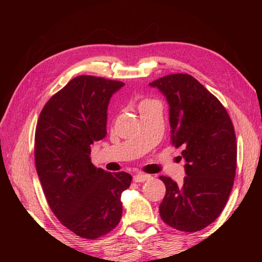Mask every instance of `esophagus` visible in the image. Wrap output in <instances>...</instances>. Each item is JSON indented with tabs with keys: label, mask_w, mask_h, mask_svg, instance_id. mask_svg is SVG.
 I'll list each match as a JSON object with an SVG mask.
<instances>
[{
	"label": "esophagus",
	"mask_w": 262,
	"mask_h": 262,
	"mask_svg": "<svg viewBox=\"0 0 262 262\" xmlns=\"http://www.w3.org/2000/svg\"><path fill=\"white\" fill-rule=\"evenodd\" d=\"M150 179V176L149 174H145V173H136L134 177H133V180L135 181V183H144V181H147Z\"/></svg>",
	"instance_id": "esophagus-1"
}]
</instances>
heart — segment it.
I'll return each instance as SVG.
<instances>
[{"instance_id":"b5f03b06","label":"heart","mask_w":262,"mask_h":262,"mask_svg":"<svg viewBox=\"0 0 262 262\" xmlns=\"http://www.w3.org/2000/svg\"><path fill=\"white\" fill-rule=\"evenodd\" d=\"M152 103H157V101H155V100H143L141 103V105H140V108L141 107H143V106H147V105H150V104H152Z\"/></svg>"}]
</instances>
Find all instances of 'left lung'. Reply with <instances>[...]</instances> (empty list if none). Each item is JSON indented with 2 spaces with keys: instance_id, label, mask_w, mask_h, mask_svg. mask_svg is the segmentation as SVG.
Instances as JSON below:
<instances>
[{
  "instance_id": "obj_1",
  "label": "left lung",
  "mask_w": 262,
  "mask_h": 262,
  "mask_svg": "<svg viewBox=\"0 0 262 262\" xmlns=\"http://www.w3.org/2000/svg\"><path fill=\"white\" fill-rule=\"evenodd\" d=\"M170 106L171 143L183 148L186 177L177 184L159 177L166 193L162 220L179 231L196 232L211 224L227 205L237 166V143L227 110L188 74H172L149 83Z\"/></svg>"
}]
</instances>
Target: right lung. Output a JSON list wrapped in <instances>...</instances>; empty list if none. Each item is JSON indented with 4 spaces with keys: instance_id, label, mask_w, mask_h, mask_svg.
I'll return each instance as SVG.
<instances>
[{
    "instance_id": "right-lung-1",
    "label": "right lung",
    "mask_w": 262,
    "mask_h": 262,
    "mask_svg": "<svg viewBox=\"0 0 262 262\" xmlns=\"http://www.w3.org/2000/svg\"><path fill=\"white\" fill-rule=\"evenodd\" d=\"M123 85L77 76L51 97L38 119L34 161L42 190L57 220L82 238L96 239L117 227L121 194L132 183L129 173L97 168L90 158V145L107 134L111 97Z\"/></svg>"
}]
</instances>
